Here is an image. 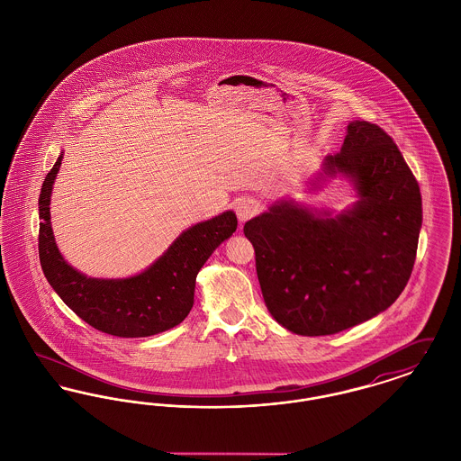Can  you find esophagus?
Masks as SVG:
<instances>
[{
	"label": "esophagus",
	"instance_id": "obj_1",
	"mask_svg": "<svg viewBox=\"0 0 461 461\" xmlns=\"http://www.w3.org/2000/svg\"><path fill=\"white\" fill-rule=\"evenodd\" d=\"M259 211H261V203L252 198H243L237 203V216L240 222L252 220L256 214H259Z\"/></svg>",
	"mask_w": 461,
	"mask_h": 461
}]
</instances>
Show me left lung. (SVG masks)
Segmentation results:
<instances>
[{"mask_svg": "<svg viewBox=\"0 0 461 461\" xmlns=\"http://www.w3.org/2000/svg\"><path fill=\"white\" fill-rule=\"evenodd\" d=\"M348 177L357 194L340 214L278 200L245 222L271 316L297 335H331L394 304L417 258L421 195L393 138L352 121L340 152L312 181Z\"/></svg>", "mask_w": 461, "mask_h": 461, "instance_id": "1", "label": "left lung"}]
</instances>
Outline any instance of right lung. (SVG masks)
Returning <instances> with one entry per match:
<instances>
[{"label":"right lung","mask_w":461,"mask_h":461,"mask_svg":"<svg viewBox=\"0 0 461 461\" xmlns=\"http://www.w3.org/2000/svg\"><path fill=\"white\" fill-rule=\"evenodd\" d=\"M62 155L40 194V261L44 276L81 320L115 337H150L179 325L194 306L195 280L211 254L237 230L226 211L185 230L145 271L130 278H89L62 258L51 230L50 197Z\"/></svg>","instance_id":"1"}]
</instances>
